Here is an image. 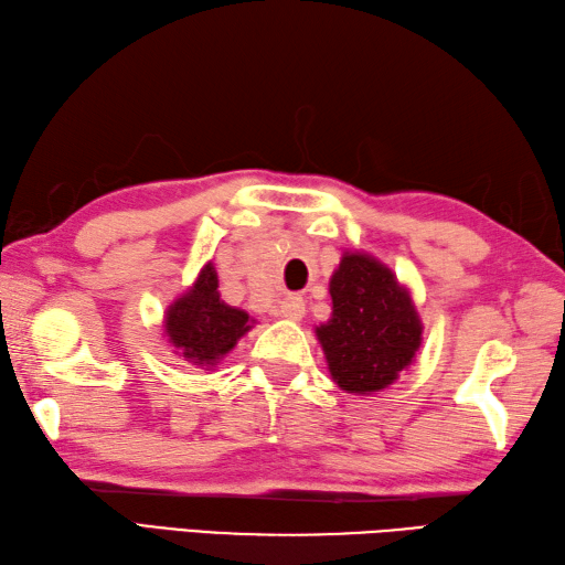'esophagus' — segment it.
<instances>
[{
    "label": "esophagus",
    "instance_id": "34e87169",
    "mask_svg": "<svg viewBox=\"0 0 565 565\" xmlns=\"http://www.w3.org/2000/svg\"><path fill=\"white\" fill-rule=\"evenodd\" d=\"M305 311H307V307H305V299L299 297V295H287L282 302H280V315L285 317V319H290V321H299L305 317Z\"/></svg>",
    "mask_w": 565,
    "mask_h": 565
}]
</instances>
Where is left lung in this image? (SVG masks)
Masks as SVG:
<instances>
[{
	"mask_svg": "<svg viewBox=\"0 0 565 565\" xmlns=\"http://www.w3.org/2000/svg\"><path fill=\"white\" fill-rule=\"evenodd\" d=\"M329 292L333 311L317 326V338L333 382L348 394L382 392L423 343L416 305L384 263L360 250H345Z\"/></svg>",
	"mask_w": 565,
	"mask_h": 565,
	"instance_id": "8db88e82",
	"label": "left lung"
}]
</instances>
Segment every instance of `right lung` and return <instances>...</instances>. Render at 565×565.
I'll list each match as a JSON object with an SVG mask.
<instances>
[{
  "label": "right lung",
  "mask_w": 565,
  "mask_h": 565,
  "mask_svg": "<svg viewBox=\"0 0 565 565\" xmlns=\"http://www.w3.org/2000/svg\"><path fill=\"white\" fill-rule=\"evenodd\" d=\"M220 280L212 263H205L193 287L167 309L164 329L177 355L198 367H215L236 341L250 331L246 311L224 305L220 299Z\"/></svg>",
  "instance_id": "add662e5"
}]
</instances>
